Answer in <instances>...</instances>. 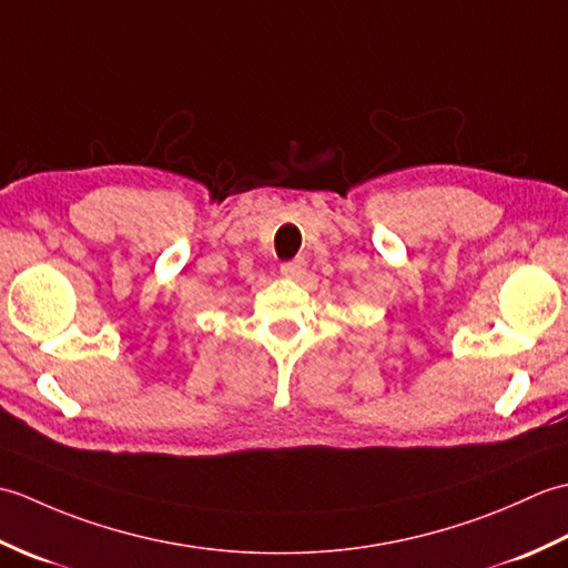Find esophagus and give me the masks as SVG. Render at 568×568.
Instances as JSON below:
<instances>
[{
	"instance_id": "34e87169",
	"label": "esophagus",
	"mask_w": 568,
	"mask_h": 568,
	"mask_svg": "<svg viewBox=\"0 0 568 568\" xmlns=\"http://www.w3.org/2000/svg\"><path fill=\"white\" fill-rule=\"evenodd\" d=\"M305 271H307L305 258H293V261H287V263L281 265V275L293 277V281H300V277L305 275Z\"/></svg>"
}]
</instances>
